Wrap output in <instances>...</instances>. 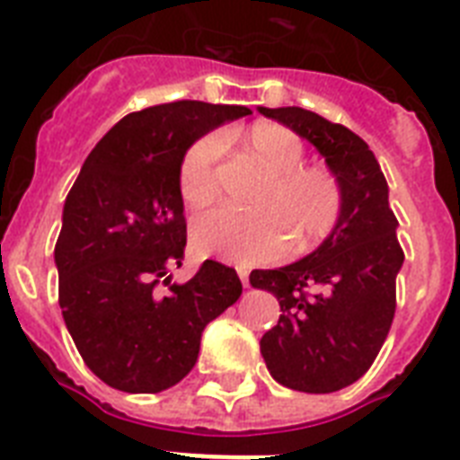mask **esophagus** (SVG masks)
<instances>
[{
	"instance_id": "esophagus-1",
	"label": "esophagus",
	"mask_w": 460,
	"mask_h": 460,
	"mask_svg": "<svg viewBox=\"0 0 460 460\" xmlns=\"http://www.w3.org/2000/svg\"><path fill=\"white\" fill-rule=\"evenodd\" d=\"M236 271H238V279H241V283H243V288H248V269L236 267Z\"/></svg>"
}]
</instances>
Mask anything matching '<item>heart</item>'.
<instances>
[{"instance_id":"1","label":"heart","mask_w":460,"mask_h":460,"mask_svg":"<svg viewBox=\"0 0 460 460\" xmlns=\"http://www.w3.org/2000/svg\"><path fill=\"white\" fill-rule=\"evenodd\" d=\"M243 141L269 174H274L257 200L262 210L215 208L203 212L191 226V243L198 255L257 264L281 257L293 238L297 248L326 238L342 212V186L333 172L302 167L305 144L293 129L276 122H257ZM219 151L222 141L205 137L184 155L179 189L186 205L200 208L215 198Z\"/></svg>"}]
</instances>
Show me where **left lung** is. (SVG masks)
I'll return each mask as SVG.
<instances>
[{
	"label": "left lung",
	"mask_w": 460,
	"mask_h": 460,
	"mask_svg": "<svg viewBox=\"0 0 460 460\" xmlns=\"http://www.w3.org/2000/svg\"><path fill=\"white\" fill-rule=\"evenodd\" d=\"M257 111L314 146L342 186L340 219L319 248L250 274V286L274 295L283 312L260 340L271 378L328 394L357 383L390 333L394 281L404 264L399 222L378 160L352 129L297 106Z\"/></svg>",
	"instance_id": "1"
}]
</instances>
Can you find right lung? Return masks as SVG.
<instances>
[{
    "label": "right lung",
    "instance_id": "add662e5",
    "mask_svg": "<svg viewBox=\"0 0 460 460\" xmlns=\"http://www.w3.org/2000/svg\"><path fill=\"white\" fill-rule=\"evenodd\" d=\"M245 106L174 101L125 115L92 148L63 205L58 305L84 364L115 390L163 392L191 371L200 335L241 297L231 267L205 260L172 281L186 248L179 170Z\"/></svg>",
    "mask_w": 460,
    "mask_h": 460
}]
</instances>
